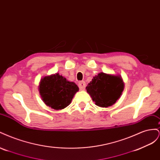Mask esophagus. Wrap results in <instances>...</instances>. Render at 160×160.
I'll return each instance as SVG.
<instances>
[{
    "mask_svg": "<svg viewBox=\"0 0 160 160\" xmlns=\"http://www.w3.org/2000/svg\"><path fill=\"white\" fill-rule=\"evenodd\" d=\"M85 86H86V84H85V82L84 81L79 82V88L80 89L84 90L85 88Z\"/></svg>",
    "mask_w": 160,
    "mask_h": 160,
    "instance_id": "obj_1",
    "label": "esophagus"
}]
</instances>
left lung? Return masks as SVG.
I'll use <instances>...</instances> for the list:
<instances>
[{"label": "left lung", "mask_w": 160, "mask_h": 160, "mask_svg": "<svg viewBox=\"0 0 160 160\" xmlns=\"http://www.w3.org/2000/svg\"><path fill=\"white\" fill-rule=\"evenodd\" d=\"M86 89L96 105L108 108L120 98L124 89V82L120 75L101 72L93 77Z\"/></svg>", "instance_id": "8db88e82"}]
</instances>
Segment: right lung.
Returning <instances> with one entry per match:
<instances>
[{
  "instance_id": "obj_1",
  "label": "right lung",
  "mask_w": 160,
  "mask_h": 160,
  "mask_svg": "<svg viewBox=\"0 0 160 160\" xmlns=\"http://www.w3.org/2000/svg\"><path fill=\"white\" fill-rule=\"evenodd\" d=\"M38 91L47 106L61 110L70 105L79 88L74 82L67 80L59 73L45 76L40 81Z\"/></svg>"
}]
</instances>
